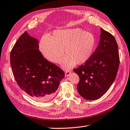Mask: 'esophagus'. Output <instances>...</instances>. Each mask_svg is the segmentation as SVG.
<instances>
[{"label":"esophagus","instance_id":"obj_1","mask_svg":"<svg viewBox=\"0 0 130 130\" xmlns=\"http://www.w3.org/2000/svg\"><path fill=\"white\" fill-rule=\"evenodd\" d=\"M71 72H72V71H71V70L66 71L65 72V76L66 77L69 76V75H70L71 74Z\"/></svg>","mask_w":130,"mask_h":130}]
</instances>
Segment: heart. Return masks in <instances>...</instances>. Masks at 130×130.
I'll list each match as a JSON object with an SVG mask.
<instances>
[{"mask_svg": "<svg viewBox=\"0 0 130 130\" xmlns=\"http://www.w3.org/2000/svg\"><path fill=\"white\" fill-rule=\"evenodd\" d=\"M95 38L92 34L79 28L56 30L50 38L43 37L39 50L45 59L55 64L63 59L62 67L69 69L76 63L82 65L91 58L95 51Z\"/></svg>", "mask_w": 130, "mask_h": 130, "instance_id": "heart-1", "label": "heart"}]
</instances>
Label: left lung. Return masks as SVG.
<instances>
[{"mask_svg": "<svg viewBox=\"0 0 130 130\" xmlns=\"http://www.w3.org/2000/svg\"><path fill=\"white\" fill-rule=\"evenodd\" d=\"M100 29L99 44L91 58L74 69L80 78L78 92L88 100H97L108 91L116 77L120 64L115 39L110 33Z\"/></svg>", "mask_w": 130, "mask_h": 130, "instance_id": "obj_1", "label": "left lung"}]
</instances>
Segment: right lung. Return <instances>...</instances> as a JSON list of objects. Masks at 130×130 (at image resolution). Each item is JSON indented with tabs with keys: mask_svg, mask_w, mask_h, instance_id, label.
<instances>
[{
	"mask_svg": "<svg viewBox=\"0 0 130 130\" xmlns=\"http://www.w3.org/2000/svg\"><path fill=\"white\" fill-rule=\"evenodd\" d=\"M39 41L26 31L20 36L10 53V65L17 84L30 97L39 102L53 98L64 72L45 59Z\"/></svg>",
	"mask_w": 130,
	"mask_h": 130,
	"instance_id": "right-lung-1",
	"label": "right lung"
}]
</instances>
